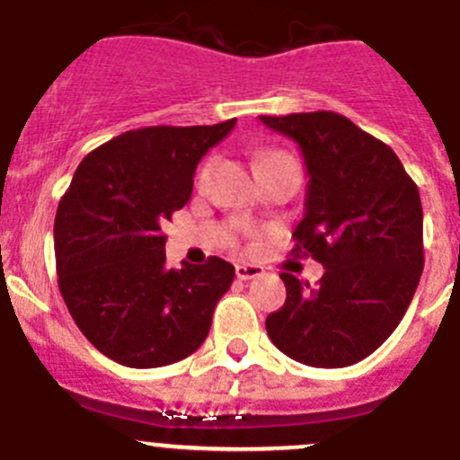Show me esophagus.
Instances as JSON below:
<instances>
[{"label": "esophagus", "mask_w": 460, "mask_h": 460, "mask_svg": "<svg viewBox=\"0 0 460 460\" xmlns=\"http://www.w3.org/2000/svg\"><path fill=\"white\" fill-rule=\"evenodd\" d=\"M261 274H262L261 265H252V262H240V265H235V276H238L240 280L258 279Z\"/></svg>", "instance_id": "esophagus-1"}]
</instances>
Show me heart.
Wrapping results in <instances>:
<instances>
[{"label": "heart", "instance_id": "obj_1", "mask_svg": "<svg viewBox=\"0 0 460 460\" xmlns=\"http://www.w3.org/2000/svg\"><path fill=\"white\" fill-rule=\"evenodd\" d=\"M276 157H283V153H265L261 157V164H265V162H270V159H276ZM208 168H211V164H207V166L202 168V171H199V180H204V177L208 175Z\"/></svg>", "mask_w": 460, "mask_h": 460}]
</instances>
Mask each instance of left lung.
Listing matches in <instances>:
<instances>
[{
	"label": "left lung",
	"instance_id": "obj_1",
	"mask_svg": "<svg viewBox=\"0 0 460 460\" xmlns=\"http://www.w3.org/2000/svg\"><path fill=\"white\" fill-rule=\"evenodd\" d=\"M261 123L301 150L310 181L292 253H310L325 270L316 288L280 274L288 298L267 316V334L307 367L362 362L398 328L425 267L418 186L389 146L341 114Z\"/></svg>",
	"mask_w": 460,
	"mask_h": 460
}]
</instances>
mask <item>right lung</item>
<instances>
[{
	"label": "right lung",
	"instance_id": "right-lung-1",
	"mask_svg": "<svg viewBox=\"0 0 460 460\" xmlns=\"http://www.w3.org/2000/svg\"><path fill=\"white\" fill-rule=\"evenodd\" d=\"M234 126L229 119L123 132L75 168L53 225L58 285L80 332L105 358L168 367L207 339L235 270L217 256L168 270L162 226L190 199L199 159Z\"/></svg>",
	"mask_w": 460,
	"mask_h": 460
}]
</instances>
